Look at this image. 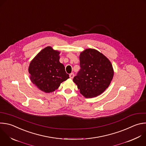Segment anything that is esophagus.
<instances>
[{
	"instance_id": "esophagus-1",
	"label": "esophagus",
	"mask_w": 146,
	"mask_h": 146,
	"mask_svg": "<svg viewBox=\"0 0 146 146\" xmlns=\"http://www.w3.org/2000/svg\"><path fill=\"white\" fill-rule=\"evenodd\" d=\"M74 73H71V74H70V75H69V77H70V78H73V77H74Z\"/></svg>"
}]
</instances>
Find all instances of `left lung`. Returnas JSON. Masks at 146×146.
<instances>
[{"instance_id": "1", "label": "left lung", "mask_w": 146, "mask_h": 146, "mask_svg": "<svg viewBox=\"0 0 146 146\" xmlns=\"http://www.w3.org/2000/svg\"><path fill=\"white\" fill-rule=\"evenodd\" d=\"M80 70L73 81L86 98L103 93L112 80L114 70L111 61L94 48H86L80 54Z\"/></svg>"}]
</instances>
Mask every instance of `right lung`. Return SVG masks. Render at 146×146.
Masks as SVG:
<instances>
[{"mask_svg": "<svg viewBox=\"0 0 146 146\" xmlns=\"http://www.w3.org/2000/svg\"><path fill=\"white\" fill-rule=\"evenodd\" d=\"M60 52L47 46L39 52L29 66L31 81L45 93H52L69 78L64 65L60 62Z\"/></svg>", "mask_w": 146, "mask_h": 146, "instance_id": "right-lung-1", "label": "right lung"}]
</instances>
